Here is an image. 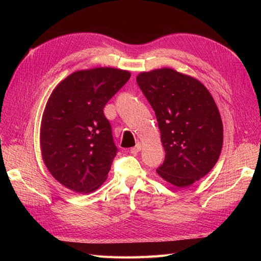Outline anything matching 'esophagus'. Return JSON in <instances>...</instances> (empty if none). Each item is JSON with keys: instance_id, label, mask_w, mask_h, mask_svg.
<instances>
[{"instance_id": "34e87169", "label": "esophagus", "mask_w": 261, "mask_h": 261, "mask_svg": "<svg viewBox=\"0 0 261 261\" xmlns=\"http://www.w3.org/2000/svg\"><path fill=\"white\" fill-rule=\"evenodd\" d=\"M141 148H143V146H141V144H140V143H138L135 147L130 149V153H133V154H137V153L140 151V150H141Z\"/></svg>"}]
</instances>
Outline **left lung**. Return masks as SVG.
I'll use <instances>...</instances> for the list:
<instances>
[{
    "label": "left lung",
    "mask_w": 261,
    "mask_h": 261,
    "mask_svg": "<svg viewBox=\"0 0 261 261\" xmlns=\"http://www.w3.org/2000/svg\"><path fill=\"white\" fill-rule=\"evenodd\" d=\"M139 88L155 112L165 159L156 173L183 188L215 167L223 144V125L208 89L189 75L163 67L141 72Z\"/></svg>",
    "instance_id": "left-lung-1"
}]
</instances>
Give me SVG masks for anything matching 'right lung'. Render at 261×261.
<instances>
[{
	"label": "right lung",
	"mask_w": 261,
	"mask_h": 261,
	"mask_svg": "<svg viewBox=\"0 0 261 261\" xmlns=\"http://www.w3.org/2000/svg\"><path fill=\"white\" fill-rule=\"evenodd\" d=\"M129 77L113 67L82 69L52 91L41 120V155L67 189L88 194L107 179L117 149L103 108Z\"/></svg>",
	"instance_id": "right-lung-1"
}]
</instances>
